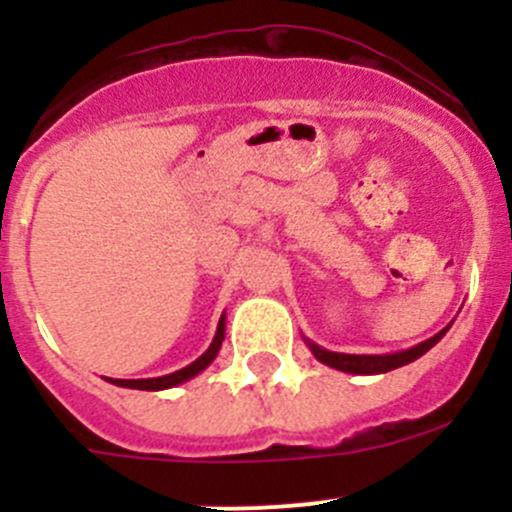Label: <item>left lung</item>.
I'll return each instance as SVG.
<instances>
[{"label": "left lung", "instance_id": "obj_1", "mask_svg": "<svg viewBox=\"0 0 512 512\" xmlns=\"http://www.w3.org/2000/svg\"><path fill=\"white\" fill-rule=\"evenodd\" d=\"M448 329H451V324H448V327H443L438 334H433L431 339H426V342H421V344H416V347L404 349V352H396V354H339V352H329V349H322L319 344L309 342L307 337H304V342H307L309 352L317 356V361L332 366V369L347 371V374H386V371L411 364V361H416L418 356L426 354L428 349L436 347Z\"/></svg>", "mask_w": 512, "mask_h": 512}]
</instances>
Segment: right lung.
Listing matches in <instances>:
<instances>
[{
    "label": "right lung",
    "instance_id": "1",
    "mask_svg": "<svg viewBox=\"0 0 512 512\" xmlns=\"http://www.w3.org/2000/svg\"><path fill=\"white\" fill-rule=\"evenodd\" d=\"M223 339H225V314H223V317H220L218 332H215L213 344H210V347L205 349V354L198 356V359H195L193 364L183 366V369L173 371V374L156 376V379H106V381H111V384H116V386H123V389H138V391L173 389V386L183 384V381L193 379V376H198L200 371L208 369V366L215 361V356H218L220 347H223Z\"/></svg>",
    "mask_w": 512,
    "mask_h": 512
}]
</instances>
